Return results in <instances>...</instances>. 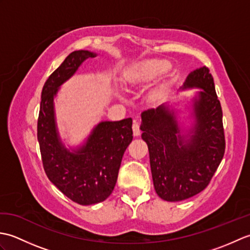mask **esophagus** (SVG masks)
I'll return each mask as SVG.
<instances>
[{"label":"esophagus","mask_w":250,"mask_h":250,"mask_svg":"<svg viewBox=\"0 0 250 250\" xmlns=\"http://www.w3.org/2000/svg\"><path fill=\"white\" fill-rule=\"evenodd\" d=\"M132 130H133V134L135 136H139L141 134V129H140V125L136 120L133 121V125H132Z\"/></svg>","instance_id":"1"}]
</instances>
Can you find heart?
Masks as SVG:
<instances>
[{
	"label": "heart",
	"mask_w": 250,
	"mask_h": 250,
	"mask_svg": "<svg viewBox=\"0 0 250 250\" xmlns=\"http://www.w3.org/2000/svg\"><path fill=\"white\" fill-rule=\"evenodd\" d=\"M169 68V63L166 60H146L126 67L122 79L129 87L143 86L161 76Z\"/></svg>",
	"instance_id": "heart-1"
}]
</instances>
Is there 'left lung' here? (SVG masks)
<instances>
[{
  "label": "left lung",
  "mask_w": 250,
  "mask_h": 250,
  "mask_svg": "<svg viewBox=\"0 0 250 250\" xmlns=\"http://www.w3.org/2000/svg\"><path fill=\"white\" fill-rule=\"evenodd\" d=\"M202 89L192 100L194 124L184 132L176 113L166 104L142 113V139L149 150L153 186L168 202L189 199L208 186L224 158L222 109L206 66L191 72L182 90Z\"/></svg>",
  "instance_id": "1"
}]
</instances>
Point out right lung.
<instances>
[{
	"mask_svg": "<svg viewBox=\"0 0 250 250\" xmlns=\"http://www.w3.org/2000/svg\"><path fill=\"white\" fill-rule=\"evenodd\" d=\"M88 50H76L47 79L42 90L37 120V140L47 177L68 199L81 205L103 202L113 192L122 156L133 139L132 119L102 121L84 144L72 151L61 142L57 129L54 99L59 87L89 58Z\"/></svg>",
	"mask_w": 250,
	"mask_h": 250,
	"instance_id": "1",
	"label": "right lung"
}]
</instances>
